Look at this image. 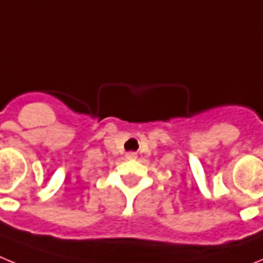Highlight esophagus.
<instances>
[{
  "label": "esophagus",
  "mask_w": 263,
  "mask_h": 263,
  "mask_svg": "<svg viewBox=\"0 0 263 263\" xmlns=\"http://www.w3.org/2000/svg\"><path fill=\"white\" fill-rule=\"evenodd\" d=\"M125 157H126L127 159H136V158H137V153H134V152L126 153V155H125Z\"/></svg>",
  "instance_id": "34e87169"
}]
</instances>
